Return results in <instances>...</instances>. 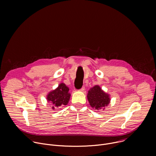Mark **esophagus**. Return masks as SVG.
<instances>
[{"label":"esophagus","instance_id":"esophagus-1","mask_svg":"<svg viewBox=\"0 0 156 156\" xmlns=\"http://www.w3.org/2000/svg\"><path fill=\"white\" fill-rule=\"evenodd\" d=\"M84 90H85L84 87H82V88H81V90H80V91H81V92H83V91H84Z\"/></svg>","mask_w":156,"mask_h":156}]
</instances>
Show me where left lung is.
<instances>
[{
	"label": "left lung",
	"instance_id": "8db88e82",
	"mask_svg": "<svg viewBox=\"0 0 156 156\" xmlns=\"http://www.w3.org/2000/svg\"><path fill=\"white\" fill-rule=\"evenodd\" d=\"M87 98L91 107L95 110H101L108 106L110 102V96L102 90L99 85H95L88 91Z\"/></svg>",
	"mask_w": 156,
	"mask_h": 156
}]
</instances>
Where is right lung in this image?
<instances>
[{"label":"right lung","instance_id":"add662e5","mask_svg":"<svg viewBox=\"0 0 156 156\" xmlns=\"http://www.w3.org/2000/svg\"><path fill=\"white\" fill-rule=\"evenodd\" d=\"M70 96L69 87L66 86L65 83H61L56 89L48 94L46 99L48 102L52 104V109L54 110L60 106L67 105Z\"/></svg>","mask_w":156,"mask_h":156}]
</instances>
